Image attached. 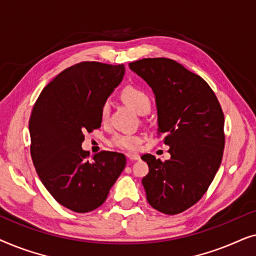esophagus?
Returning <instances> with one entry per match:
<instances>
[{"label": "esophagus", "instance_id": "obj_1", "mask_svg": "<svg viewBox=\"0 0 256 256\" xmlns=\"http://www.w3.org/2000/svg\"><path fill=\"white\" fill-rule=\"evenodd\" d=\"M128 157V160H140V156L138 155V154H132V152H128L127 155H126Z\"/></svg>", "mask_w": 256, "mask_h": 256}]
</instances>
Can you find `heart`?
Wrapping results in <instances>:
<instances>
[{"mask_svg": "<svg viewBox=\"0 0 256 256\" xmlns=\"http://www.w3.org/2000/svg\"><path fill=\"white\" fill-rule=\"evenodd\" d=\"M121 96L129 106L138 112V114L148 113L152 106V100L148 93L144 90L138 86H126L121 92ZM110 118V101H104L100 108V118L102 124H107ZM143 141L141 134H132V132H118L110 138V146L115 148L127 150V152H135L140 148Z\"/></svg>", "mask_w": 256, "mask_h": 256, "instance_id": "heart-1", "label": "heart"}]
</instances>
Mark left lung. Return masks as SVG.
I'll return each mask as SVG.
<instances>
[{"instance_id":"1","label":"left lung","mask_w":256,"mask_h":256,"mask_svg":"<svg viewBox=\"0 0 256 256\" xmlns=\"http://www.w3.org/2000/svg\"><path fill=\"white\" fill-rule=\"evenodd\" d=\"M156 96L158 128L171 158L150 154L141 158L149 172L142 178L146 200L164 214L190 208L208 191L222 164L224 113L214 92L202 76L168 58H144L129 64Z\"/></svg>"}]
</instances>
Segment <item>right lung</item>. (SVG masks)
<instances>
[{
	"instance_id": "right-lung-1",
	"label": "right lung",
	"mask_w": 256,
	"mask_h": 256,
	"mask_svg": "<svg viewBox=\"0 0 256 256\" xmlns=\"http://www.w3.org/2000/svg\"><path fill=\"white\" fill-rule=\"evenodd\" d=\"M124 65L82 62L52 79L34 104L29 121L34 169L64 208L86 213L101 206L126 166L124 154L90 152L85 132L101 126L100 108L124 76Z\"/></svg>"
}]
</instances>
